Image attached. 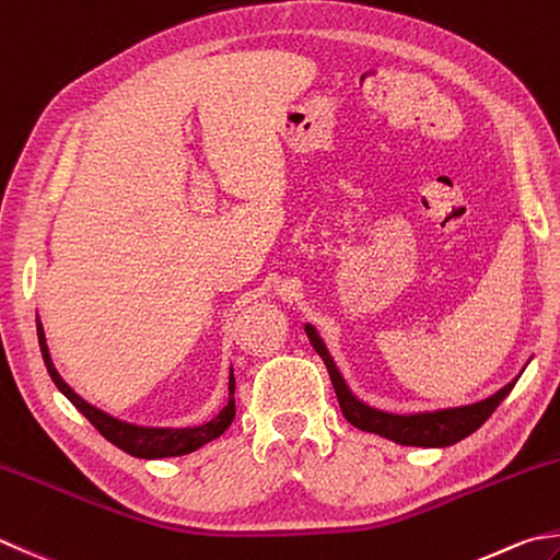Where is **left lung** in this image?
I'll return each instance as SVG.
<instances>
[{"label":"left lung","mask_w":560,"mask_h":560,"mask_svg":"<svg viewBox=\"0 0 560 560\" xmlns=\"http://www.w3.org/2000/svg\"><path fill=\"white\" fill-rule=\"evenodd\" d=\"M304 331L310 336V343L314 351L322 355V361L329 371L331 385L339 397V405L343 417L351 421L355 429L368 431V434H377L383 439L395 441L402 446H424V448H444L451 444H458L460 439L470 436L472 431H478L485 421L490 419L494 409L500 407L504 397L512 393L516 385V375L512 383L504 385L498 393L490 395L488 399H480L476 405L468 407H453V409H439V411H421V415H389V411H380L363 405L351 389H348L346 380L341 377L339 368H336L334 358L326 351L322 336L316 334L312 324H304Z\"/></svg>","instance_id":"obj_1"}]
</instances>
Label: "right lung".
<instances>
[{
	"instance_id": "1",
	"label": "right lung",
	"mask_w": 560,
	"mask_h": 560,
	"mask_svg": "<svg viewBox=\"0 0 560 560\" xmlns=\"http://www.w3.org/2000/svg\"><path fill=\"white\" fill-rule=\"evenodd\" d=\"M36 331H38V346H40V355H44V363L48 368V375L52 377V383L66 395L72 405H75L84 417L90 419V424L100 431V434L112 441L116 448H121L129 453V456L136 458H171V456H185V453H192L197 448H202L209 441H214L217 436L224 434V431L231 427V421L236 417V399H234V371H231L229 377V402L226 407L219 411V415L207 421L202 427H185V429H171V427H136L129 424V421H121L107 411L97 409L72 389L66 380L60 377L56 371V365L50 361V351L46 343V334H44V324L36 319Z\"/></svg>"
}]
</instances>
